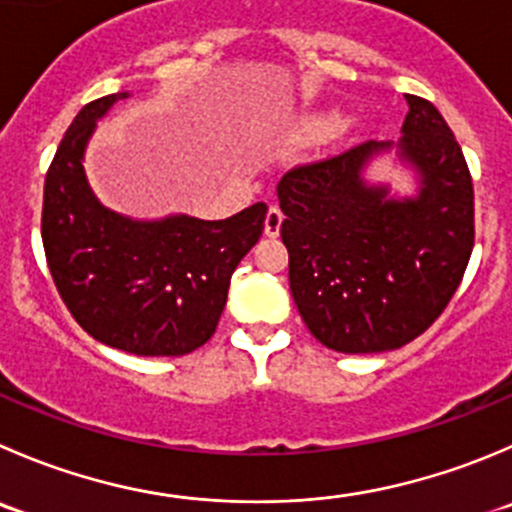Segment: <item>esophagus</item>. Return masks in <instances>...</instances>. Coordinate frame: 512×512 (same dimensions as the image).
<instances>
[{
  "instance_id": "1",
  "label": "esophagus",
  "mask_w": 512,
  "mask_h": 512,
  "mask_svg": "<svg viewBox=\"0 0 512 512\" xmlns=\"http://www.w3.org/2000/svg\"><path fill=\"white\" fill-rule=\"evenodd\" d=\"M282 220H285L282 210H280V207L272 205L270 210H267V217H265V235L267 237H277V235H280Z\"/></svg>"
}]
</instances>
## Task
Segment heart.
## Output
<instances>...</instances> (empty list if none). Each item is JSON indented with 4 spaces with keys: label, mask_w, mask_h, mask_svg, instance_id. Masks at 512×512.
Wrapping results in <instances>:
<instances>
[{
    "label": "heart",
    "mask_w": 512,
    "mask_h": 512,
    "mask_svg": "<svg viewBox=\"0 0 512 512\" xmlns=\"http://www.w3.org/2000/svg\"><path fill=\"white\" fill-rule=\"evenodd\" d=\"M337 124H340V114L332 112V109H325V112H315L310 117H305L302 130L310 137H325L337 130Z\"/></svg>",
    "instance_id": "heart-1"
}]
</instances>
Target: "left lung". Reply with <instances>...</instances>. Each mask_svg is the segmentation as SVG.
<instances>
[{
	"label": "left lung",
	"instance_id": "8db88e82",
	"mask_svg": "<svg viewBox=\"0 0 512 512\" xmlns=\"http://www.w3.org/2000/svg\"><path fill=\"white\" fill-rule=\"evenodd\" d=\"M398 142H362L287 172L277 185L290 290L307 330L347 355L398 350L448 307L475 242L473 180L443 114L405 94ZM393 151L419 177L415 196L370 186L364 170Z\"/></svg>",
	"mask_w": 512,
	"mask_h": 512
}]
</instances>
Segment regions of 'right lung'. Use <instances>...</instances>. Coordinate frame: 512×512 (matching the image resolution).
I'll return each mask as SVG.
<instances>
[{"instance_id": "1", "label": "right lung", "mask_w": 512, "mask_h": 512, "mask_svg": "<svg viewBox=\"0 0 512 512\" xmlns=\"http://www.w3.org/2000/svg\"><path fill=\"white\" fill-rule=\"evenodd\" d=\"M117 92L84 104L44 180L42 242L74 320L94 340L142 357H180L220 322L230 277L265 230V202L227 220H132L94 197L84 150Z\"/></svg>"}]
</instances>
